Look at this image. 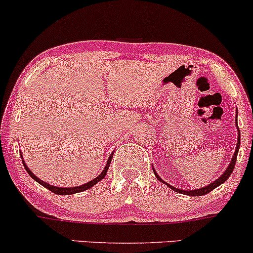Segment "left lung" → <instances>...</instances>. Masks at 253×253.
Segmentation results:
<instances>
[{
    "instance_id": "8db88e82",
    "label": "left lung",
    "mask_w": 253,
    "mask_h": 253,
    "mask_svg": "<svg viewBox=\"0 0 253 253\" xmlns=\"http://www.w3.org/2000/svg\"><path fill=\"white\" fill-rule=\"evenodd\" d=\"M237 116H238V110H237ZM237 127H238V124H237ZM238 132H239V135H238V141H237V148H235V152L234 155H233L232 157V161H230L229 166L227 167L226 170H224V173L222 174V175L218 177V179H216L215 181L211 182V184H209L208 186H205L203 188H197V190H190V191H186V190H180V188H176V187H173L171 185L167 184L166 181H163L162 179H161L160 176L157 175L156 171L154 170L155 175L160 181H162L163 184L167 185L169 188H171V190H174L175 192H179V193H182V194H187V196H192V197H196V196H204V194L211 192L213 188H216L217 186H220L221 184H223L224 181H226L227 179L230 176V174L233 173V169H234V166H235V162H237V156H238V151H239V146H240V131H239V127H238Z\"/></svg>"
}]
</instances>
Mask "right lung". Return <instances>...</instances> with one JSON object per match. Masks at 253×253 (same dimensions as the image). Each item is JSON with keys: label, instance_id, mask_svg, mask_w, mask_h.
<instances>
[{"label": "right lung", "instance_id": "add662e5", "mask_svg": "<svg viewBox=\"0 0 253 253\" xmlns=\"http://www.w3.org/2000/svg\"><path fill=\"white\" fill-rule=\"evenodd\" d=\"M21 158H23V155H21ZM112 158H113V154L110 155L109 158H108V162H107V165H105L103 171H102V173L99 174L98 176L95 177V179H93V180H91V181L86 182V184H84V185L76 186V187H57V186L50 185V184H48V182H45V181H43V180H41L40 177L36 176L35 174H33L31 170H30L29 167H27L26 163H25L24 160H23V165H24L25 169H26L27 173H29V175L31 176L33 180H36V181H37L38 184H41L42 186H44V187H46V188H48V190L51 191V192H54V193H56V194H62V196H66V194H74V193H78V192H83V191H85V190H87V188L92 187V186H95L97 182L101 181V180L103 179L105 175H107V171H108V169H109L110 162H112Z\"/></svg>", "mask_w": 253, "mask_h": 253}]
</instances>
